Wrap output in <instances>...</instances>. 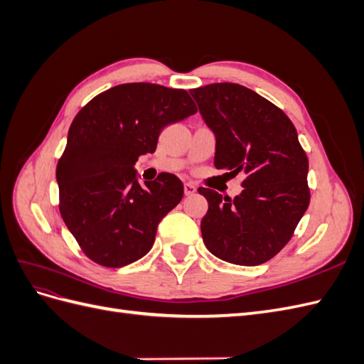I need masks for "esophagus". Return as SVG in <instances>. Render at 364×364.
<instances>
[{"label": "esophagus", "instance_id": "esophagus-1", "mask_svg": "<svg viewBox=\"0 0 364 364\" xmlns=\"http://www.w3.org/2000/svg\"><path fill=\"white\" fill-rule=\"evenodd\" d=\"M183 188H185V194H186V196H191V194L196 193V185L191 183V182H186V183L183 185Z\"/></svg>", "mask_w": 364, "mask_h": 364}]
</instances>
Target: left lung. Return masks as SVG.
Segmentation results:
<instances>
[{"instance_id": "1", "label": "left lung", "mask_w": 364, "mask_h": 364, "mask_svg": "<svg viewBox=\"0 0 364 364\" xmlns=\"http://www.w3.org/2000/svg\"><path fill=\"white\" fill-rule=\"evenodd\" d=\"M190 92L215 134V168L245 176L234 200L199 188L208 200L203 243L220 259L258 266L289 243L310 205L306 153L282 109L249 87L211 83Z\"/></svg>"}]
</instances>
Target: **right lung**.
Here are the masks:
<instances>
[{"mask_svg":"<svg viewBox=\"0 0 364 364\" xmlns=\"http://www.w3.org/2000/svg\"><path fill=\"white\" fill-rule=\"evenodd\" d=\"M196 112L185 90L124 83L95 95L75 115L56 168L59 211L91 261L123 267L151 249L183 185L161 173L142 186L134 164L156 150L165 126Z\"/></svg>","mask_w":364,"mask_h":364,"instance_id":"1","label":"right lung"}]
</instances>
